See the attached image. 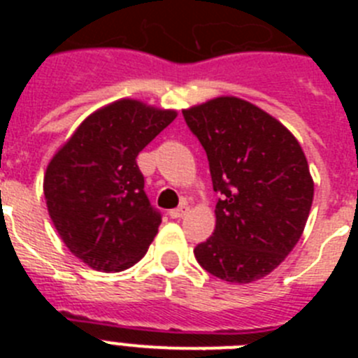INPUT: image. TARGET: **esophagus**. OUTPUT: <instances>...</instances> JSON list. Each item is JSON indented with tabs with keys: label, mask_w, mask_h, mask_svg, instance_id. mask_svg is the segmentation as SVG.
<instances>
[{
	"label": "esophagus",
	"mask_w": 358,
	"mask_h": 358,
	"mask_svg": "<svg viewBox=\"0 0 358 358\" xmlns=\"http://www.w3.org/2000/svg\"><path fill=\"white\" fill-rule=\"evenodd\" d=\"M186 213H188V206H181V208H176V210H170V217L172 218H182Z\"/></svg>",
	"instance_id": "34e87169"
}]
</instances>
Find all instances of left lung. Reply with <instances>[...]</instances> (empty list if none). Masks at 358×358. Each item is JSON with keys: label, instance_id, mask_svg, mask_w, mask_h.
<instances>
[{"label": "left lung", "instance_id": "obj_1", "mask_svg": "<svg viewBox=\"0 0 358 358\" xmlns=\"http://www.w3.org/2000/svg\"><path fill=\"white\" fill-rule=\"evenodd\" d=\"M210 161L215 231L194 249L229 283L262 280L301 238L314 201L308 161L292 132L255 103L217 96L182 110Z\"/></svg>", "mask_w": 358, "mask_h": 358}]
</instances>
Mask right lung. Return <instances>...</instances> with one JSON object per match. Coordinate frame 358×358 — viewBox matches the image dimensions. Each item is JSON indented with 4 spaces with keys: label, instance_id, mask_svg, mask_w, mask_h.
I'll return each mask as SVG.
<instances>
[{
    "label": "right lung",
    "instance_id": "1",
    "mask_svg": "<svg viewBox=\"0 0 358 358\" xmlns=\"http://www.w3.org/2000/svg\"><path fill=\"white\" fill-rule=\"evenodd\" d=\"M177 110L122 98L91 113L44 172L50 218L66 248L102 273L141 260L161 215L145 195L136 157Z\"/></svg>",
    "mask_w": 358,
    "mask_h": 358
}]
</instances>
